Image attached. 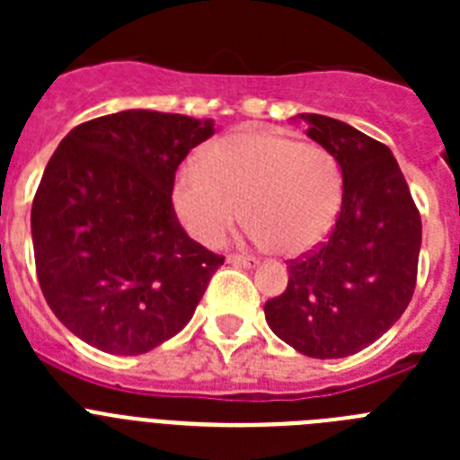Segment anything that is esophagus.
<instances>
[{
	"instance_id": "esophagus-1",
	"label": "esophagus",
	"mask_w": 460,
	"mask_h": 460,
	"mask_svg": "<svg viewBox=\"0 0 460 460\" xmlns=\"http://www.w3.org/2000/svg\"><path fill=\"white\" fill-rule=\"evenodd\" d=\"M227 262H233V265H242V267H255L258 265V258H253V255L230 253L227 255Z\"/></svg>"
}]
</instances>
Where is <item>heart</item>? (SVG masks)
<instances>
[{
	"label": "heart",
	"instance_id": "obj_1",
	"mask_svg": "<svg viewBox=\"0 0 460 460\" xmlns=\"http://www.w3.org/2000/svg\"><path fill=\"white\" fill-rule=\"evenodd\" d=\"M172 205L198 242L221 246L242 223L283 255L318 246L343 205V170L329 149L290 136L242 128L211 142L200 164L172 181Z\"/></svg>",
	"mask_w": 460,
	"mask_h": 460
}]
</instances>
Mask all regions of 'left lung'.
<instances>
[{
  "instance_id": "1",
  "label": "left lung",
  "mask_w": 460,
  "mask_h": 460,
  "mask_svg": "<svg viewBox=\"0 0 460 460\" xmlns=\"http://www.w3.org/2000/svg\"><path fill=\"white\" fill-rule=\"evenodd\" d=\"M304 119L339 158L343 205L327 242L288 260V288L267 299L265 318L296 352L339 359L376 343L408 308L421 217L387 145L332 117Z\"/></svg>"
}]
</instances>
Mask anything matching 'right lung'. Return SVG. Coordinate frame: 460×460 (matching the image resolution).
<instances>
[{
  "instance_id": "obj_1",
  "label": "right lung",
  "mask_w": 460,
  "mask_h": 460,
  "mask_svg": "<svg viewBox=\"0 0 460 460\" xmlns=\"http://www.w3.org/2000/svg\"><path fill=\"white\" fill-rule=\"evenodd\" d=\"M211 119L124 110L75 126L31 205L36 276L48 306L84 343L142 355L193 318L223 255L193 242L172 205Z\"/></svg>"
}]
</instances>
